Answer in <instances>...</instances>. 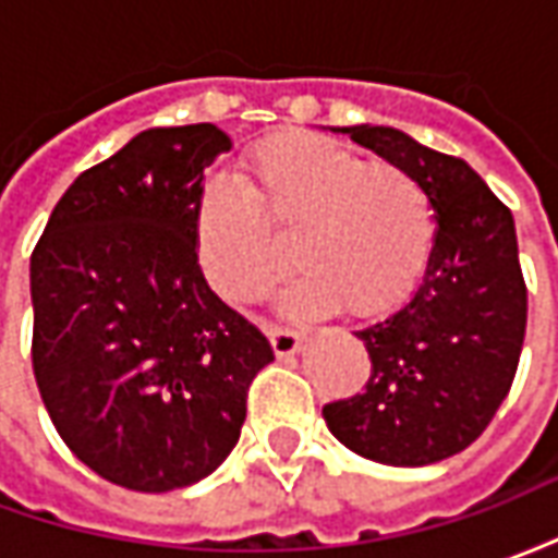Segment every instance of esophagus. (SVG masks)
Listing matches in <instances>:
<instances>
[{"label":"esophagus","instance_id":"34e87169","mask_svg":"<svg viewBox=\"0 0 558 558\" xmlns=\"http://www.w3.org/2000/svg\"><path fill=\"white\" fill-rule=\"evenodd\" d=\"M268 340H271V350L278 359H287V355H295V352H302L304 338L299 331H292V328H280L271 326L268 328Z\"/></svg>","mask_w":558,"mask_h":558}]
</instances>
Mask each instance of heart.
<instances>
[{
    "label": "heart",
    "mask_w": 558,
    "mask_h": 558,
    "mask_svg": "<svg viewBox=\"0 0 558 558\" xmlns=\"http://www.w3.org/2000/svg\"><path fill=\"white\" fill-rule=\"evenodd\" d=\"M290 254L283 290L295 314L374 319L398 311L430 266L436 218L424 184L391 160H364L328 140L287 134L256 146L239 184L215 179L196 208V259L230 302H254Z\"/></svg>",
    "instance_id": "heart-1"
}]
</instances>
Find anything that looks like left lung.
Wrapping results in <instances>:
<instances>
[{
  "label": "left lung",
  "instance_id": "8db88e82",
  "mask_svg": "<svg viewBox=\"0 0 558 558\" xmlns=\"http://www.w3.org/2000/svg\"><path fill=\"white\" fill-rule=\"evenodd\" d=\"M424 184L430 266L410 302L355 331L371 355L362 395L323 407L328 430L386 466H430L478 439L514 383L526 283L511 211L466 160L386 125L331 128Z\"/></svg>",
  "mask_w": 558,
  "mask_h": 558
}]
</instances>
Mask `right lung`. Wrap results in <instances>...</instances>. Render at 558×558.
I'll return each instance as SVG.
<instances>
[{
    "label": "right lung",
    "instance_id": "obj_1",
    "mask_svg": "<svg viewBox=\"0 0 558 558\" xmlns=\"http://www.w3.org/2000/svg\"><path fill=\"white\" fill-rule=\"evenodd\" d=\"M218 125L148 128L80 172L35 244L32 367L56 430L101 478L196 484L230 457L271 343L196 263Z\"/></svg>",
    "mask_w": 558,
    "mask_h": 558
}]
</instances>
